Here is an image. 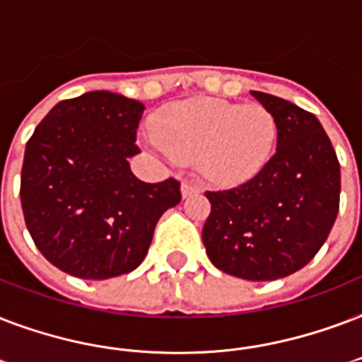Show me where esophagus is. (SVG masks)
<instances>
[{
  "label": "esophagus",
  "mask_w": 362,
  "mask_h": 362,
  "mask_svg": "<svg viewBox=\"0 0 362 362\" xmlns=\"http://www.w3.org/2000/svg\"><path fill=\"white\" fill-rule=\"evenodd\" d=\"M198 190H200V187L194 181H183L181 183V194H183V198H189V196H192Z\"/></svg>",
  "instance_id": "obj_1"
}]
</instances>
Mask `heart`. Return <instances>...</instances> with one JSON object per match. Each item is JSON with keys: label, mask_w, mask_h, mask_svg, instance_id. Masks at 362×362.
Instances as JSON below:
<instances>
[{"label": "heart", "mask_w": 362, "mask_h": 362, "mask_svg": "<svg viewBox=\"0 0 362 362\" xmlns=\"http://www.w3.org/2000/svg\"><path fill=\"white\" fill-rule=\"evenodd\" d=\"M277 122L260 103L190 98L170 103L156 115L145 141L158 155L194 158L198 172L217 187H236L253 179L272 158Z\"/></svg>", "instance_id": "heart-1"}]
</instances>
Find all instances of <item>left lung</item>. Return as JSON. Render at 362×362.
I'll list each match as a JSON object with an SVG mask.
<instances>
[{"label": "left lung", "instance_id": "left-lung-1", "mask_svg": "<svg viewBox=\"0 0 362 362\" xmlns=\"http://www.w3.org/2000/svg\"><path fill=\"white\" fill-rule=\"evenodd\" d=\"M277 122V149L247 183L206 192L202 240L213 264L249 281L300 270L317 255L340 207V162L317 117L251 90Z\"/></svg>", "mask_w": 362, "mask_h": 362}]
</instances>
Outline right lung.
<instances>
[{"label":"right lung","mask_w":362,"mask_h":362,"mask_svg":"<svg viewBox=\"0 0 362 362\" xmlns=\"http://www.w3.org/2000/svg\"><path fill=\"white\" fill-rule=\"evenodd\" d=\"M143 109L120 94L86 92L56 103L28 139L24 221L45 259L69 276L107 279L136 270L162 213L181 202L173 177L145 183L132 173Z\"/></svg>","instance_id":"right-lung-1"}]
</instances>
